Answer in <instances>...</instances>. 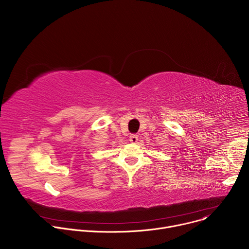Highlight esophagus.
<instances>
[{
	"label": "esophagus",
	"instance_id": "34e87169",
	"mask_svg": "<svg viewBox=\"0 0 249 249\" xmlns=\"http://www.w3.org/2000/svg\"><path fill=\"white\" fill-rule=\"evenodd\" d=\"M129 141L131 142V143L136 144L137 142H138V136H137V135H135V134L130 135V137H129Z\"/></svg>",
	"mask_w": 249,
	"mask_h": 249
}]
</instances>
